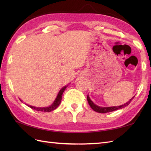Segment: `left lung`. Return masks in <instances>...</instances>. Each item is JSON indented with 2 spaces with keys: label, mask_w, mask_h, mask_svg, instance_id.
<instances>
[{
  "label": "left lung",
  "mask_w": 151,
  "mask_h": 151,
  "mask_svg": "<svg viewBox=\"0 0 151 151\" xmlns=\"http://www.w3.org/2000/svg\"><path fill=\"white\" fill-rule=\"evenodd\" d=\"M134 97H135V96H134ZM134 97H133L129 102H127V103H125L124 104L119 106H111V107H101V106H99L95 104L93 102L91 101V100L90 99V98H89L88 95L87 99H88V103H89V106H91V108L93 109V110L95 111L98 112V113L105 114V113H108V112H111V111L117 110H119V109H122V108H124L125 106H128L130 103V102L132 101V100L134 98Z\"/></svg>",
  "instance_id": "left-lung-1"
}]
</instances>
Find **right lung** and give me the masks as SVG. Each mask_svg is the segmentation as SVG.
Returning <instances> with one entry per match:
<instances>
[{
    "label": "right lung",
    "mask_w": 151,
    "mask_h": 151,
    "mask_svg": "<svg viewBox=\"0 0 151 151\" xmlns=\"http://www.w3.org/2000/svg\"><path fill=\"white\" fill-rule=\"evenodd\" d=\"M67 86L68 85L66 86H64L62 89H60L58 94L57 97L55 99V101H54L53 103L51 104L50 106L48 107H43V108H37V107H35V106H30V105H28L27 104L28 107L31 108L32 109H33V110H37V111H44V112H50L51 111H53L55 110L58 108V106L60 105L61 101H62V95H63V91H65V89L67 88Z\"/></svg>",
    "instance_id": "obj_1"
}]
</instances>
